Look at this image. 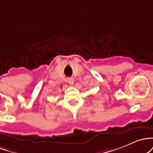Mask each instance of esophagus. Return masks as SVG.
I'll use <instances>...</instances> for the list:
<instances>
[{
  "instance_id": "obj_1",
  "label": "esophagus",
  "mask_w": 153,
  "mask_h": 153,
  "mask_svg": "<svg viewBox=\"0 0 153 153\" xmlns=\"http://www.w3.org/2000/svg\"><path fill=\"white\" fill-rule=\"evenodd\" d=\"M67 82L69 83L70 85H73L74 84V79L73 78H67Z\"/></svg>"
}]
</instances>
